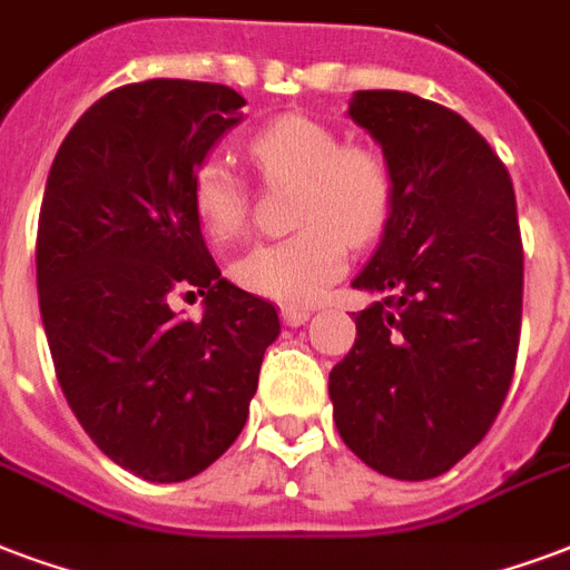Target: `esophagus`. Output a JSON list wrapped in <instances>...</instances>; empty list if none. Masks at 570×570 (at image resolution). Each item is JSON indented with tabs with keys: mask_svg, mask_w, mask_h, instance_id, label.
Wrapping results in <instances>:
<instances>
[{
	"mask_svg": "<svg viewBox=\"0 0 570 570\" xmlns=\"http://www.w3.org/2000/svg\"><path fill=\"white\" fill-rule=\"evenodd\" d=\"M309 309H294V306H285V309H282V321H285L288 327H301V324L309 321Z\"/></svg>",
	"mask_w": 570,
	"mask_h": 570,
	"instance_id": "esophagus-1",
	"label": "esophagus"
}]
</instances>
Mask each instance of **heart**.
<instances>
[{
  "label": "heart",
  "mask_w": 570,
  "mask_h": 570,
  "mask_svg": "<svg viewBox=\"0 0 570 570\" xmlns=\"http://www.w3.org/2000/svg\"><path fill=\"white\" fill-rule=\"evenodd\" d=\"M252 165L273 186H297L291 222L297 234L261 243L230 267L239 288L285 306L315 303L348 264V243L363 246L391 216L393 177L379 149L342 144L327 122L285 114L246 144ZM191 207L213 243H234L249 222L246 183L222 161L200 165Z\"/></svg>",
  "instance_id": "1"
}]
</instances>
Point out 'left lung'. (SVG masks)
Returning a JSON list of instances; mask_svg holds the SVG:
<instances>
[{
	"instance_id": "left-lung-1",
	"label": "left lung",
	"mask_w": 570,
	"mask_h": 570,
	"mask_svg": "<svg viewBox=\"0 0 570 570\" xmlns=\"http://www.w3.org/2000/svg\"><path fill=\"white\" fill-rule=\"evenodd\" d=\"M348 117L382 147L391 216L354 288L357 340L331 372L342 442L396 481L439 478L493 426L523 318V239L502 158L448 107L361 89Z\"/></svg>"
}]
</instances>
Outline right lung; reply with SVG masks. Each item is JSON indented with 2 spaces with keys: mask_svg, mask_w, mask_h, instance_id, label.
Wrapping results in <instances>:
<instances>
[{
  "mask_svg": "<svg viewBox=\"0 0 570 570\" xmlns=\"http://www.w3.org/2000/svg\"><path fill=\"white\" fill-rule=\"evenodd\" d=\"M222 83L144 80L98 98L47 174L38 303L59 387L87 435L144 481L195 478L237 442L279 312L222 279L191 179L243 119ZM205 297V318L169 301Z\"/></svg>",
  "mask_w": 570,
  "mask_h": 570,
  "instance_id": "add662e5",
  "label": "right lung"
}]
</instances>
